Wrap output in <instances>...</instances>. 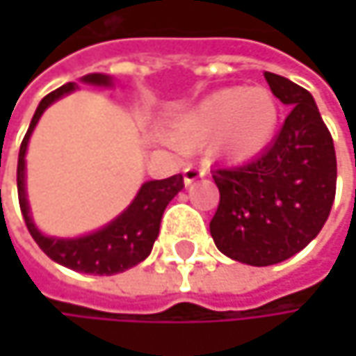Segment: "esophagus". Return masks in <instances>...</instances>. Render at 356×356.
<instances>
[{"label": "esophagus", "instance_id": "34e87169", "mask_svg": "<svg viewBox=\"0 0 356 356\" xmlns=\"http://www.w3.org/2000/svg\"><path fill=\"white\" fill-rule=\"evenodd\" d=\"M204 175H206V169L204 167H197V165H189V167L183 169V181H185V185H191L193 181L202 179Z\"/></svg>", "mask_w": 356, "mask_h": 356}]
</instances>
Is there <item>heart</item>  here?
Wrapping results in <instances>:
<instances>
[{
	"label": "heart",
	"mask_w": 356,
	"mask_h": 356,
	"mask_svg": "<svg viewBox=\"0 0 356 356\" xmlns=\"http://www.w3.org/2000/svg\"><path fill=\"white\" fill-rule=\"evenodd\" d=\"M276 99L264 88H222L206 97L177 125V140L195 146L218 138V150L231 159H251L274 138Z\"/></svg>",
	"instance_id": "b5f03b06"
}]
</instances>
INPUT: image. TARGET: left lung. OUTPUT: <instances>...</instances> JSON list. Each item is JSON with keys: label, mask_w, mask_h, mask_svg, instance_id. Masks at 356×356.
I'll list each match as a JSON object with an SVG mask.
<instances>
[{"label": "left lung", "mask_w": 356, "mask_h": 356, "mask_svg": "<svg viewBox=\"0 0 356 356\" xmlns=\"http://www.w3.org/2000/svg\"><path fill=\"white\" fill-rule=\"evenodd\" d=\"M291 113L274 142L253 161L218 167L220 202L210 235L225 255L272 266L307 248L325 225L336 195V152L314 97L278 74H264Z\"/></svg>", "instance_id": "1"}]
</instances>
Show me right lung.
Returning <instances> with one entry per match:
<instances>
[{
  "instance_id": "add662e5",
  "label": "right lung",
  "mask_w": 356,
  "mask_h": 356,
  "mask_svg": "<svg viewBox=\"0 0 356 356\" xmlns=\"http://www.w3.org/2000/svg\"><path fill=\"white\" fill-rule=\"evenodd\" d=\"M84 82L99 84V86H108L111 78L103 74H90L84 78ZM74 90V84H63L61 88L49 92L40 105L36 107L35 117L31 121V127L20 144V154H18V202L20 210L26 222L29 233L33 235L36 245L42 249L53 261L72 268L76 272H86V274H101V276H111L117 272H123L142 259H146L152 251V245L159 237L161 229V218L167 208V204L183 189V175H173L169 179L161 181H148L142 185L138 191L136 200L129 204V208L117 216L111 225L105 229L80 237V239H51L38 233L31 214H29V202H26V191H24V156H26V146L29 138L35 129L36 121L40 119L42 111L49 107L53 101L59 97L67 95Z\"/></svg>"
}]
</instances>
